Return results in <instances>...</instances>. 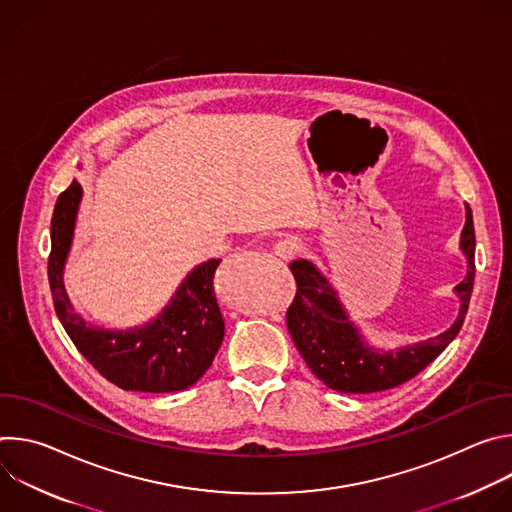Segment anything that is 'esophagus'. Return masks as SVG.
I'll return each instance as SVG.
<instances>
[{
    "label": "esophagus",
    "mask_w": 512,
    "mask_h": 512,
    "mask_svg": "<svg viewBox=\"0 0 512 512\" xmlns=\"http://www.w3.org/2000/svg\"><path fill=\"white\" fill-rule=\"evenodd\" d=\"M302 251V241L298 237H283L275 243V255L281 259H294Z\"/></svg>",
    "instance_id": "34e87169"
}]
</instances>
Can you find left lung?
<instances>
[{"label": "left lung", "mask_w": 512, "mask_h": 512, "mask_svg": "<svg viewBox=\"0 0 512 512\" xmlns=\"http://www.w3.org/2000/svg\"><path fill=\"white\" fill-rule=\"evenodd\" d=\"M460 249L468 261V273L454 291L460 298V314L456 322L442 332L415 344L395 350H377L362 338L338 300V291L306 259L289 263L296 277V298L287 310V330L294 338L310 371L330 389L338 393H377L399 387L421 373L431 360L440 356L458 336L474 287V221L466 204V225Z\"/></svg>", "instance_id": "8db88e82"}]
</instances>
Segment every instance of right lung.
Masks as SVG:
<instances>
[{
  "instance_id": "right-lung-1",
  "label": "right lung",
  "mask_w": 512,
  "mask_h": 512,
  "mask_svg": "<svg viewBox=\"0 0 512 512\" xmlns=\"http://www.w3.org/2000/svg\"><path fill=\"white\" fill-rule=\"evenodd\" d=\"M81 198L83 188L72 180L58 196L50 223L48 281L60 324L93 367L125 391L174 393L192 387L225 338V320L212 287L221 259L194 267L156 320L131 330L89 326L72 308L62 283Z\"/></svg>"
}]
</instances>
